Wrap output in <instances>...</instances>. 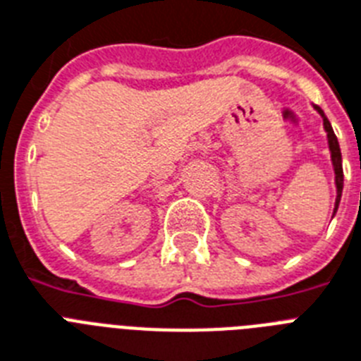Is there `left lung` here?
Returning a JSON list of instances; mask_svg holds the SVG:
<instances>
[{
	"instance_id": "1",
	"label": "left lung",
	"mask_w": 361,
	"mask_h": 361,
	"mask_svg": "<svg viewBox=\"0 0 361 361\" xmlns=\"http://www.w3.org/2000/svg\"><path fill=\"white\" fill-rule=\"evenodd\" d=\"M313 109L317 110L322 118V123H324V130H326V138H328V147H330V157H331V166H334V174H336V206H334V214L331 217L337 214V208H339V202H341V195H343V159H341V147H339V142H337V136L331 129V123L328 121L326 114L322 112L320 106L313 104Z\"/></svg>"
}]
</instances>
